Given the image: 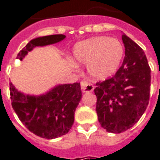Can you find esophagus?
I'll list each match as a JSON object with an SVG mask.
<instances>
[{
	"label": "esophagus",
	"mask_w": 160,
	"mask_h": 160,
	"mask_svg": "<svg viewBox=\"0 0 160 160\" xmlns=\"http://www.w3.org/2000/svg\"><path fill=\"white\" fill-rule=\"evenodd\" d=\"M81 85V90L83 92H91L94 90V86L91 83H89L87 80H83L80 82Z\"/></svg>",
	"instance_id": "obj_1"
}]
</instances>
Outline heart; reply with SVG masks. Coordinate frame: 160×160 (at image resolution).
Wrapping results in <instances>:
<instances>
[{
    "label": "heart",
    "instance_id": "heart-1",
    "mask_svg": "<svg viewBox=\"0 0 160 160\" xmlns=\"http://www.w3.org/2000/svg\"><path fill=\"white\" fill-rule=\"evenodd\" d=\"M123 56L121 43L110 37H94L80 41L74 46L73 60L87 64V71L96 80H104L119 67Z\"/></svg>",
    "mask_w": 160,
    "mask_h": 160
}]
</instances>
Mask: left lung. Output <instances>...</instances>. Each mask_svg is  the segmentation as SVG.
<instances>
[{"label":"left lung","mask_w":160,"mask_h":160,"mask_svg":"<svg viewBox=\"0 0 160 160\" xmlns=\"http://www.w3.org/2000/svg\"><path fill=\"white\" fill-rule=\"evenodd\" d=\"M123 64L111 78L96 83V113L102 128L121 133L136 124L146 111L151 92V69L142 48L125 34Z\"/></svg>","instance_id":"obj_1"}]
</instances>
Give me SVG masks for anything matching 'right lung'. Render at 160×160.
<instances>
[{
  "label": "right lung",
  "mask_w": 160,
  "mask_h": 160,
  "mask_svg": "<svg viewBox=\"0 0 160 160\" xmlns=\"http://www.w3.org/2000/svg\"><path fill=\"white\" fill-rule=\"evenodd\" d=\"M62 34L37 37L18 53L23 60L37 46L56 44L65 38ZM12 107L23 124L37 136L55 139L69 132L74 123L75 111L82 97L80 83L60 84L41 96L25 95L9 83Z\"/></svg>",
  "instance_id": "obj_1"
}]
</instances>
